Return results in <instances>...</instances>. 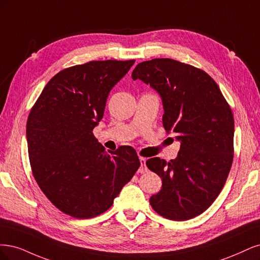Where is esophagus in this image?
<instances>
[{"mask_svg":"<svg viewBox=\"0 0 260 260\" xmlns=\"http://www.w3.org/2000/svg\"><path fill=\"white\" fill-rule=\"evenodd\" d=\"M139 161H140V167H139L138 172L141 173V174L147 173V172H148V167H147V165H146V161H147V160H146L145 157H139Z\"/></svg>","mask_w":260,"mask_h":260,"instance_id":"34e87169","label":"esophagus"}]
</instances>
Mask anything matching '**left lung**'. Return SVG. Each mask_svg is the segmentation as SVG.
Segmentation results:
<instances>
[{"label": "left lung", "mask_w": 260, "mask_h": 260, "mask_svg": "<svg viewBox=\"0 0 260 260\" xmlns=\"http://www.w3.org/2000/svg\"><path fill=\"white\" fill-rule=\"evenodd\" d=\"M160 94L163 126L180 141L175 160L149 158L162 188L150 198L154 211L171 220L202 214L220 193L233 161L231 108L209 75L170 58L140 62L132 73Z\"/></svg>", "instance_id": "1"}]
</instances>
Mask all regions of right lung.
Instances as JSON below:
<instances>
[{
    "instance_id": "right-lung-1",
    "label": "right lung",
    "mask_w": 260,
    "mask_h": 260,
    "mask_svg": "<svg viewBox=\"0 0 260 260\" xmlns=\"http://www.w3.org/2000/svg\"><path fill=\"white\" fill-rule=\"evenodd\" d=\"M134 62L96 60L61 70L28 116L32 174L47 199L74 218L105 213L140 166L132 147L109 154L93 134L109 93Z\"/></svg>"
}]
</instances>
